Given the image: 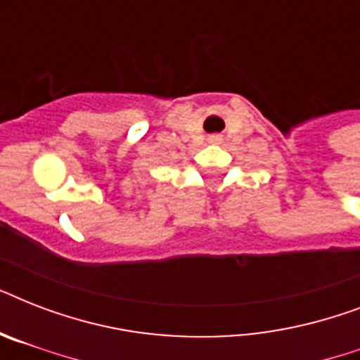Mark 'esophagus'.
Segmentation results:
<instances>
[{
  "mask_svg": "<svg viewBox=\"0 0 360 360\" xmlns=\"http://www.w3.org/2000/svg\"><path fill=\"white\" fill-rule=\"evenodd\" d=\"M220 140H222V136H220V134H213V136H209V141H211V143H219Z\"/></svg>",
  "mask_w": 360,
  "mask_h": 360,
  "instance_id": "esophagus-1",
  "label": "esophagus"
}]
</instances>
